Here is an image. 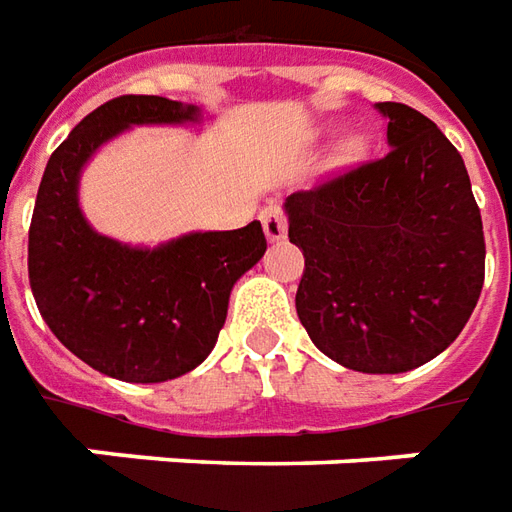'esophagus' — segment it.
<instances>
[{
	"instance_id": "1",
	"label": "esophagus",
	"mask_w": 512,
	"mask_h": 512,
	"mask_svg": "<svg viewBox=\"0 0 512 512\" xmlns=\"http://www.w3.org/2000/svg\"><path fill=\"white\" fill-rule=\"evenodd\" d=\"M260 221H263V232H266L268 241H282L285 238V230H288V219H285V210L277 202L263 207L260 213Z\"/></svg>"
}]
</instances>
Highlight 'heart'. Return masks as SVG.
<instances>
[{"instance_id":"obj_1","label":"heart","mask_w":512,"mask_h":512,"mask_svg":"<svg viewBox=\"0 0 512 512\" xmlns=\"http://www.w3.org/2000/svg\"><path fill=\"white\" fill-rule=\"evenodd\" d=\"M357 149H360V141H357V138H349V141H346V152H357Z\"/></svg>"}]
</instances>
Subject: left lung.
Masks as SVG:
<instances>
[{"label":"left lung","instance_id":"left-lung-1","mask_svg":"<svg viewBox=\"0 0 512 512\" xmlns=\"http://www.w3.org/2000/svg\"><path fill=\"white\" fill-rule=\"evenodd\" d=\"M388 155L285 199L305 255L296 313L310 341L363 374L441 355L485 282V235L466 163L435 121L380 102Z\"/></svg>","mask_w":512,"mask_h":512}]
</instances>
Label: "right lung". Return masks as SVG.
<instances>
[{
	"instance_id": "add662e5",
	"label": "right lung",
	"mask_w": 512,
	"mask_h": 512,
	"mask_svg": "<svg viewBox=\"0 0 512 512\" xmlns=\"http://www.w3.org/2000/svg\"><path fill=\"white\" fill-rule=\"evenodd\" d=\"M199 110L166 96H116L46 163L27 246L30 288L57 341L124 382H166L216 346L235 280L266 252L260 221L132 249L91 230L77 205L85 160L130 124H180Z\"/></svg>"
}]
</instances>
